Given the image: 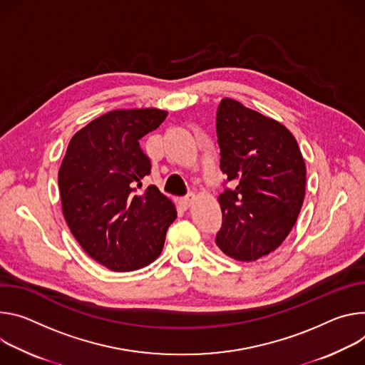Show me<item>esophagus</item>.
I'll use <instances>...</instances> for the list:
<instances>
[{"mask_svg":"<svg viewBox=\"0 0 365 365\" xmlns=\"http://www.w3.org/2000/svg\"><path fill=\"white\" fill-rule=\"evenodd\" d=\"M192 201H194V195H192V194H188V195L180 198V206H181L184 210H187V209L192 205Z\"/></svg>","mask_w":365,"mask_h":365,"instance_id":"1","label":"esophagus"}]
</instances>
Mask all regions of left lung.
<instances>
[{
  "label": "left lung",
  "mask_w": 365,
  "mask_h": 365,
  "mask_svg": "<svg viewBox=\"0 0 365 365\" xmlns=\"http://www.w3.org/2000/svg\"><path fill=\"white\" fill-rule=\"evenodd\" d=\"M216 132L226 174L216 245L242 262L262 259L284 242L299 217L306 192L303 156L281 123L230 98L217 107Z\"/></svg>",
  "instance_id": "1"
}]
</instances>
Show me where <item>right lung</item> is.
Masks as SVG:
<instances>
[{
    "label": "right lung",
    "mask_w": 365,
    "mask_h": 365,
    "mask_svg": "<svg viewBox=\"0 0 365 365\" xmlns=\"http://www.w3.org/2000/svg\"><path fill=\"white\" fill-rule=\"evenodd\" d=\"M167 111L114 110L71 139L59 170L62 212L83 250L111 271L153 262L177 219L155 185L140 191L150 159L139 140L159 128Z\"/></svg>",
    "instance_id": "1"
}]
</instances>
